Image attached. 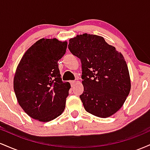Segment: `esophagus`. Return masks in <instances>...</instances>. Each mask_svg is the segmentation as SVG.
Here are the masks:
<instances>
[{"label": "esophagus", "instance_id": "obj_1", "mask_svg": "<svg viewBox=\"0 0 150 150\" xmlns=\"http://www.w3.org/2000/svg\"><path fill=\"white\" fill-rule=\"evenodd\" d=\"M75 82H76V81H75V80L70 81V84H71V86H72V87H73L74 85H75Z\"/></svg>", "mask_w": 150, "mask_h": 150}]
</instances>
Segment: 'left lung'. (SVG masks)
<instances>
[{"label": "left lung", "mask_w": 150, "mask_h": 150, "mask_svg": "<svg viewBox=\"0 0 150 150\" xmlns=\"http://www.w3.org/2000/svg\"><path fill=\"white\" fill-rule=\"evenodd\" d=\"M68 49L82 64L84 92L80 98L85 109L100 118L112 116L124 104L131 87L123 55L94 34L70 39Z\"/></svg>", "instance_id": "1"}]
</instances>
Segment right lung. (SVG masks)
Returning <instances> with one entry per match:
<instances>
[{"label":"right lung","mask_w":150,"mask_h":150,"mask_svg":"<svg viewBox=\"0 0 150 150\" xmlns=\"http://www.w3.org/2000/svg\"><path fill=\"white\" fill-rule=\"evenodd\" d=\"M67 42L42 39L26 51L14 77L19 104L27 115L42 122L61 115L70 85L63 82L58 61L66 52Z\"/></svg>","instance_id":"right-lung-1"}]
</instances>
